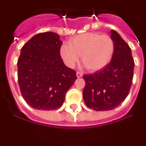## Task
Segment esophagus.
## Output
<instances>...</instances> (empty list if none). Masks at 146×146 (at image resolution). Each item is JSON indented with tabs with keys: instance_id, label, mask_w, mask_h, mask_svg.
<instances>
[{
	"instance_id": "esophagus-1",
	"label": "esophagus",
	"mask_w": 146,
	"mask_h": 146,
	"mask_svg": "<svg viewBox=\"0 0 146 146\" xmlns=\"http://www.w3.org/2000/svg\"><path fill=\"white\" fill-rule=\"evenodd\" d=\"M82 76V73L80 72H77V77H81Z\"/></svg>"
}]
</instances>
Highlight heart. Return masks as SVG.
Listing matches in <instances>:
<instances>
[{"label": "heart", "mask_w": 146, "mask_h": 146, "mask_svg": "<svg viewBox=\"0 0 146 146\" xmlns=\"http://www.w3.org/2000/svg\"><path fill=\"white\" fill-rule=\"evenodd\" d=\"M115 51L113 38L107 34L85 33L70 40L69 44L60 48V55L68 66L73 67L79 61L91 72L106 66L111 60Z\"/></svg>", "instance_id": "b5f03b06"}]
</instances>
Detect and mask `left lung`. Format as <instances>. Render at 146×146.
Segmentation results:
<instances>
[{
    "label": "left lung",
    "mask_w": 146,
    "mask_h": 146,
    "mask_svg": "<svg viewBox=\"0 0 146 146\" xmlns=\"http://www.w3.org/2000/svg\"><path fill=\"white\" fill-rule=\"evenodd\" d=\"M110 37L115 43L111 61L93 74H84L83 99L96 111H108L119 106L128 96L134 74L135 62L131 48L113 30Z\"/></svg>",
    "instance_id": "1"
}]
</instances>
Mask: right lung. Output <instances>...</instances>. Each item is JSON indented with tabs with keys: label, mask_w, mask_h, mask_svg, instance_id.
I'll return each instance as SVG.
<instances>
[{
	"label": "right lung",
	"mask_w": 146,
	"mask_h": 146,
	"mask_svg": "<svg viewBox=\"0 0 146 146\" xmlns=\"http://www.w3.org/2000/svg\"><path fill=\"white\" fill-rule=\"evenodd\" d=\"M63 42L53 32L35 35L23 45L17 60L18 83L25 101L34 109L53 110L61 107L76 72L64 64Z\"/></svg>",
	"instance_id": "1"
}]
</instances>
